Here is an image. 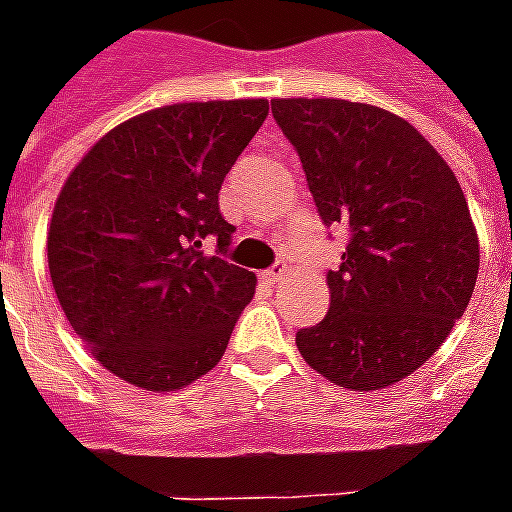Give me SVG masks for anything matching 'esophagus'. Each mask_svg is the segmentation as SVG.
<instances>
[{"mask_svg": "<svg viewBox=\"0 0 512 512\" xmlns=\"http://www.w3.org/2000/svg\"><path fill=\"white\" fill-rule=\"evenodd\" d=\"M285 274H288V266L285 263H274L268 271H263V279H266L268 285H279L285 279Z\"/></svg>", "mask_w": 512, "mask_h": 512, "instance_id": "esophagus-1", "label": "esophagus"}]
</instances>
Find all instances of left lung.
Wrapping results in <instances>:
<instances>
[{
	"mask_svg": "<svg viewBox=\"0 0 512 512\" xmlns=\"http://www.w3.org/2000/svg\"><path fill=\"white\" fill-rule=\"evenodd\" d=\"M271 112L323 224L348 230L326 318L296 332L301 356L354 392L397 384L472 299L480 246L461 183L417 128L378 106L277 98Z\"/></svg>",
	"mask_w": 512,
	"mask_h": 512,
	"instance_id": "8db88e82",
	"label": "left lung"
}]
</instances>
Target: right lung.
<instances>
[{"mask_svg":"<svg viewBox=\"0 0 512 512\" xmlns=\"http://www.w3.org/2000/svg\"><path fill=\"white\" fill-rule=\"evenodd\" d=\"M266 115L263 98L161 106L101 136L65 180L51 285L90 354L128 384L175 392L205 376L255 296V274L224 257L219 191Z\"/></svg>","mask_w":512,"mask_h":512,"instance_id":"add662e5","label":"right lung"}]
</instances>
